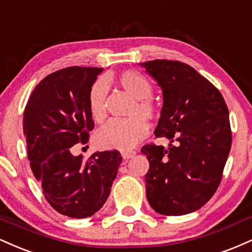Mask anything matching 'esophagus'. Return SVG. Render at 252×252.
I'll list each match as a JSON object with an SVG mask.
<instances>
[{
    "label": "esophagus",
    "instance_id": "esophagus-1",
    "mask_svg": "<svg viewBox=\"0 0 252 252\" xmlns=\"http://www.w3.org/2000/svg\"><path fill=\"white\" fill-rule=\"evenodd\" d=\"M135 155H137V152H135V151H123V152H121V156H123V158L125 159V160L132 158V157H134Z\"/></svg>",
    "mask_w": 252,
    "mask_h": 252
}]
</instances>
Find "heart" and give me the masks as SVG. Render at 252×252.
Returning <instances> with one entry per match:
<instances>
[{
    "label": "heart",
    "mask_w": 252,
    "mask_h": 252,
    "mask_svg": "<svg viewBox=\"0 0 252 252\" xmlns=\"http://www.w3.org/2000/svg\"><path fill=\"white\" fill-rule=\"evenodd\" d=\"M115 81L132 97L129 114L127 119H112L97 132L96 140L100 146L107 149L129 150L141 141L149 133V124L145 118L153 120L158 114V107L152 95V86L143 74L135 70H124L115 78ZM106 95L107 85L99 80L91 87L88 93V108L96 123L106 118Z\"/></svg>",
    "instance_id": "1"
}]
</instances>
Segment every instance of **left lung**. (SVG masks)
I'll return each mask as SVG.
<instances>
[{"instance_id":"1","label":"left lung","mask_w":252,"mask_h":252,"mask_svg":"<svg viewBox=\"0 0 252 252\" xmlns=\"http://www.w3.org/2000/svg\"><path fill=\"white\" fill-rule=\"evenodd\" d=\"M162 91L156 137L170 140L167 149L145 145V176L151 208L165 216L196 211L220 184L231 149L229 111L220 92L196 69L179 61L140 63Z\"/></svg>"}]
</instances>
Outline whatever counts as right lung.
Instances as JSON below:
<instances>
[{"label":"right lung","instance_id":"1","mask_svg":"<svg viewBox=\"0 0 252 252\" xmlns=\"http://www.w3.org/2000/svg\"><path fill=\"white\" fill-rule=\"evenodd\" d=\"M102 70L74 66L49 74L23 113L32 173L52 208L70 218L91 217L102 208L123 160L117 150L96 152L87 161L70 152L74 145L87 144L94 128L88 93Z\"/></svg>","mask_w":252,"mask_h":252}]
</instances>
